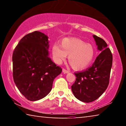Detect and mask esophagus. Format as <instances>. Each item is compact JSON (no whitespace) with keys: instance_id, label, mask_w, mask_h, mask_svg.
I'll return each instance as SVG.
<instances>
[{"instance_id":"1","label":"esophagus","mask_w":126,"mask_h":126,"mask_svg":"<svg viewBox=\"0 0 126 126\" xmlns=\"http://www.w3.org/2000/svg\"><path fill=\"white\" fill-rule=\"evenodd\" d=\"M63 72L64 74H68V73H69V71L66 70V69L64 68H63Z\"/></svg>"}]
</instances>
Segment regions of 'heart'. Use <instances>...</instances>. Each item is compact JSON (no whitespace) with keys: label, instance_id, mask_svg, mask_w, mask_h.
I'll return each mask as SVG.
<instances>
[{"label":"heart","instance_id":"1","mask_svg":"<svg viewBox=\"0 0 126 126\" xmlns=\"http://www.w3.org/2000/svg\"><path fill=\"white\" fill-rule=\"evenodd\" d=\"M51 51L54 61L58 64L62 63L67 55H68L69 63L76 70L87 67L94 55V49L92 45L75 38H64L60 45L55 44L52 46Z\"/></svg>","mask_w":126,"mask_h":126}]
</instances>
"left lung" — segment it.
Returning a JSON list of instances; mask_svg holds the SVG:
<instances>
[{
  "label": "left lung",
  "mask_w": 126,
  "mask_h": 126,
  "mask_svg": "<svg viewBox=\"0 0 126 126\" xmlns=\"http://www.w3.org/2000/svg\"><path fill=\"white\" fill-rule=\"evenodd\" d=\"M100 54L90 68L75 73L76 80L71 86L77 99L84 102H91L98 98L106 91L109 83L112 56L106 42L100 37L93 35Z\"/></svg>",
  "instance_id": "1"
}]
</instances>
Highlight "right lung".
Segmentation results:
<instances>
[{"mask_svg":"<svg viewBox=\"0 0 126 126\" xmlns=\"http://www.w3.org/2000/svg\"><path fill=\"white\" fill-rule=\"evenodd\" d=\"M47 35L35 31L25 35L12 55L13 78L22 95L31 101L46 97L62 69L49 57Z\"/></svg>","mask_w":126,"mask_h":126,"instance_id":"obj_1","label":"right lung"}]
</instances>
